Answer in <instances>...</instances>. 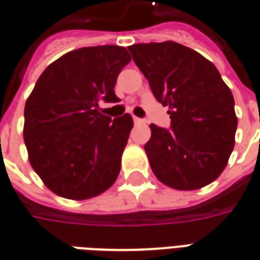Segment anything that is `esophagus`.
Segmentation results:
<instances>
[{"label":"esophagus","instance_id":"1","mask_svg":"<svg viewBox=\"0 0 260 260\" xmlns=\"http://www.w3.org/2000/svg\"><path fill=\"white\" fill-rule=\"evenodd\" d=\"M134 122H135V125H143V124H145V119L134 118Z\"/></svg>","mask_w":260,"mask_h":260}]
</instances>
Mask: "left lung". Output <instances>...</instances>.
I'll return each mask as SVG.
<instances>
[{
  "label": "left lung",
  "mask_w": 260,
  "mask_h": 260,
  "mask_svg": "<svg viewBox=\"0 0 260 260\" xmlns=\"http://www.w3.org/2000/svg\"><path fill=\"white\" fill-rule=\"evenodd\" d=\"M128 50L171 118L170 129L150 125L145 150L153 173L178 191L209 185L235 145L238 119L230 87L209 59L180 43H141Z\"/></svg>",
  "instance_id": "left-lung-1"
}]
</instances>
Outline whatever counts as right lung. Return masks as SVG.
Instances as JSON below:
<instances>
[{"label":"right lung","instance_id":"right-lung-1","mask_svg":"<svg viewBox=\"0 0 260 260\" xmlns=\"http://www.w3.org/2000/svg\"><path fill=\"white\" fill-rule=\"evenodd\" d=\"M131 61L119 46L83 47L44 69L25 104L29 161L55 195L85 201L107 191L121 170L134 119L108 118L100 102L117 103L121 69Z\"/></svg>","mask_w":260,"mask_h":260}]
</instances>
